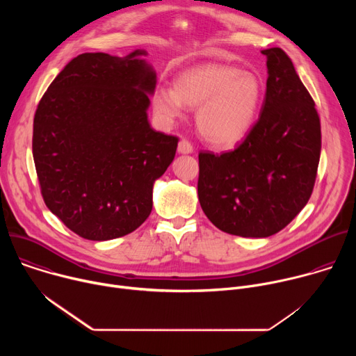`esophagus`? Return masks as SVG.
<instances>
[{
	"instance_id": "34e87169",
	"label": "esophagus",
	"mask_w": 356,
	"mask_h": 356,
	"mask_svg": "<svg viewBox=\"0 0 356 356\" xmlns=\"http://www.w3.org/2000/svg\"><path fill=\"white\" fill-rule=\"evenodd\" d=\"M177 150H179V154H191V152L194 150V147H193L191 142H188L187 139L183 138V139L179 142Z\"/></svg>"
}]
</instances>
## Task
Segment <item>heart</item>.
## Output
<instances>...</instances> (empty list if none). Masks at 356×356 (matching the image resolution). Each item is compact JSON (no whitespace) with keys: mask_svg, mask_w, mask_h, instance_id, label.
<instances>
[{"mask_svg":"<svg viewBox=\"0 0 356 356\" xmlns=\"http://www.w3.org/2000/svg\"><path fill=\"white\" fill-rule=\"evenodd\" d=\"M262 98L259 79L235 66L206 63L180 73L173 90L158 87L152 97L155 113L166 122L196 108L195 124L207 142L229 147L249 132Z\"/></svg>","mask_w":356,"mask_h":356,"instance_id":"b5f03b06","label":"heart"}]
</instances>
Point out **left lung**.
<instances>
[{
  "label": "left lung",
  "mask_w": 356,
  "mask_h": 356,
  "mask_svg": "<svg viewBox=\"0 0 356 356\" xmlns=\"http://www.w3.org/2000/svg\"><path fill=\"white\" fill-rule=\"evenodd\" d=\"M268 62L261 117L229 152L198 154V200L221 231L266 238L282 231L312 197L321 154L314 99L283 49Z\"/></svg>",
  "instance_id": "8db88e82"
}]
</instances>
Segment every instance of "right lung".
Wrapping results in <instances>:
<instances>
[{
    "instance_id": "add662e5",
    "label": "right lung",
    "mask_w": 356,
    "mask_h": 356,
    "mask_svg": "<svg viewBox=\"0 0 356 356\" xmlns=\"http://www.w3.org/2000/svg\"><path fill=\"white\" fill-rule=\"evenodd\" d=\"M140 55H79L35 113L32 154L43 201L84 239L108 241L142 225L154 181L176 155L179 138L147 122L156 74Z\"/></svg>"
}]
</instances>
